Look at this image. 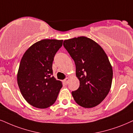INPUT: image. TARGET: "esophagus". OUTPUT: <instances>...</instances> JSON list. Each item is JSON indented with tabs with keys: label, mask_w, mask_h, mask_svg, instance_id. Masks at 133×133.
Wrapping results in <instances>:
<instances>
[{
	"label": "esophagus",
	"mask_w": 133,
	"mask_h": 133,
	"mask_svg": "<svg viewBox=\"0 0 133 133\" xmlns=\"http://www.w3.org/2000/svg\"><path fill=\"white\" fill-rule=\"evenodd\" d=\"M69 81V77H67V78H65V80H63V83L65 84V85H67V84L68 83Z\"/></svg>",
	"instance_id": "esophagus-1"
}]
</instances>
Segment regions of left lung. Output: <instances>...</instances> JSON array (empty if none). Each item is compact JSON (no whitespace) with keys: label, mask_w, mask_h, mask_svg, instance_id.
Wrapping results in <instances>:
<instances>
[{"label":"left lung","mask_w":133,"mask_h":133,"mask_svg":"<svg viewBox=\"0 0 133 133\" xmlns=\"http://www.w3.org/2000/svg\"><path fill=\"white\" fill-rule=\"evenodd\" d=\"M63 45L75 62L79 88L72 92L74 99L84 108L99 105L112 86L113 70L98 43L87 37L65 40Z\"/></svg>","instance_id":"8db88e82"}]
</instances>
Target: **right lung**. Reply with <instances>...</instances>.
Wrapping results in <instances>:
<instances>
[{"label": "right lung", "instance_id": "obj_1", "mask_svg": "<svg viewBox=\"0 0 133 133\" xmlns=\"http://www.w3.org/2000/svg\"><path fill=\"white\" fill-rule=\"evenodd\" d=\"M63 40L43 39L34 43L22 57L17 82L24 99L32 106L45 109L56 101L63 87L52 76L53 59Z\"/></svg>", "mask_w": 133, "mask_h": 133}]
</instances>
